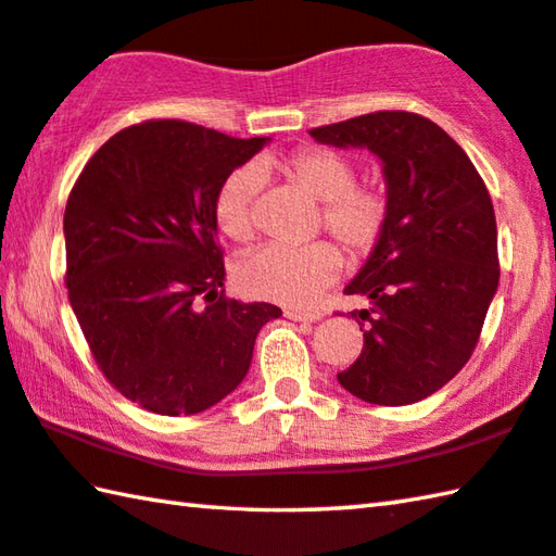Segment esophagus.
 Listing matches in <instances>:
<instances>
[{"mask_svg": "<svg viewBox=\"0 0 556 556\" xmlns=\"http://www.w3.org/2000/svg\"><path fill=\"white\" fill-rule=\"evenodd\" d=\"M285 316H287V318H291V320L316 323V320H320V318H323V313H320V311H287Z\"/></svg>", "mask_w": 556, "mask_h": 556, "instance_id": "1", "label": "esophagus"}]
</instances>
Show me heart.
Wrapping results in <instances>:
<instances>
[{
	"label": "heart",
	"mask_w": 556,
	"mask_h": 556,
	"mask_svg": "<svg viewBox=\"0 0 556 556\" xmlns=\"http://www.w3.org/2000/svg\"><path fill=\"white\" fill-rule=\"evenodd\" d=\"M299 189L323 204V224L352 255L377 248L389 224V201L377 187H359L352 160L328 148H308L287 160H265ZM260 165L236 167L220 181L214 199V218L224 236L248 243L255 233V199L265 185ZM342 255L336 245L306 248L267 245L238 265V285L245 294L287 306H308L338 279Z\"/></svg>",
	"instance_id": "1"
}]
</instances>
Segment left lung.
I'll use <instances>...</instances> for the list:
<instances>
[{"label":"left lung","instance_id":"obj_1","mask_svg":"<svg viewBox=\"0 0 556 556\" xmlns=\"http://www.w3.org/2000/svg\"><path fill=\"white\" fill-rule=\"evenodd\" d=\"M320 146L367 148L387 185L389 224L345 294L368 326L340 387L377 406L428 399L467 365L498 291V230L486 185L430 118L377 111L308 130ZM358 323V321H357Z\"/></svg>","mask_w":556,"mask_h":556}]
</instances>
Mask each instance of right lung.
<instances>
[{
  "mask_svg": "<svg viewBox=\"0 0 556 556\" xmlns=\"http://www.w3.org/2000/svg\"><path fill=\"white\" fill-rule=\"evenodd\" d=\"M267 143L148 121L111 136L70 191V306L104 377L160 416H194L236 391L260 328L281 316L226 299L214 218L220 181Z\"/></svg>",
  "mask_w": 556,
  "mask_h": 556,
  "instance_id": "1",
  "label": "right lung"
}]
</instances>
